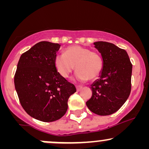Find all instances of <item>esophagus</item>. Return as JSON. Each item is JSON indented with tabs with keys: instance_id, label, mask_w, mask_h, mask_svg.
Here are the masks:
<instances>
[{
	"instance_id": "obj_1",
	"label": "esophagus",
	"mask_w": 149,
	"mask_h": 149,
	"mask_svg": "<svg viewBox=\"0 0 149 149\" xmlns=\"http://www.w3.org/2000/svg\"><path fill=\"white\" fill-rule=\"evenodd\" d=\"M76 90H77V91L78 92H80V90H82V89H83V87L82 86H79V85H76Z\"/></svg>"
}]
</instances>
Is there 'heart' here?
Segmentation results:
<instances>
[{
	"mask_svg": "<svg viewBox=\"0 0 149 149\" xmlns=\"http://www.w3.org/2000/svg\"><path fill=\"white\" fill-rule=\"evenodd\" d=\"M54 63L58 73L63 78H68L76 68V78L80 82L96 79L103 69L100 54L80 45L70 46L64 54H57Z\"/></svg>",
	"mask_w": 149,
	"mask_h": 149,
	"instance_id": "heart-1",
	"label": "heart"
}]
</instances>
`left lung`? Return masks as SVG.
<instances>
[{
	"mask_svg": "<svg viewBox=\"0 0 149 149\" xmlns=\"http://www.w3.org/2000/svg\"><path fill=\"white\" fill-rule=\"evenodd\" d=\"M94 45L102 55L103 69L99 79L91 85L92 95L86 105L97 115H111L130 96L132 65L127 52L114 44L98 41Z\"/></svg>",
	"mask_w": 149,
	"mask_h": 149,
	"instance_id": "left-lung-1",
	"label": "left lung"
}]
</instances>
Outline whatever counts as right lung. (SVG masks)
I'll return each mask as SVG.
<instances>
[{"mask_svg": "<svg viewBox=\"0 0 149 149\" xmlns=\"http://www.w3.org/2000/svg\"><path fill=\"white\" fill-rule=\"evenodd\" d=\"M61 45L39 42L23 53L15 75V87L22 107L30 116L42 122L61 118L68 100L76 92L74 85L58 73L54 57Z\"/></svg>", "mask_w": 149, "mask_h": 149, "instance_id": "right-lung-1", "label": "right lung"}]
</instances>
